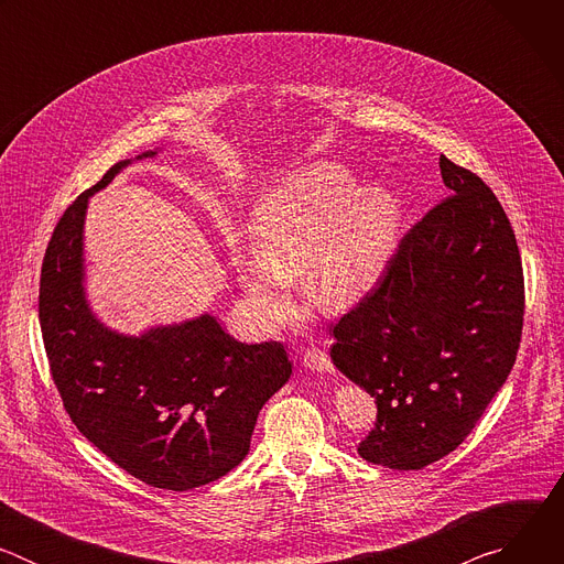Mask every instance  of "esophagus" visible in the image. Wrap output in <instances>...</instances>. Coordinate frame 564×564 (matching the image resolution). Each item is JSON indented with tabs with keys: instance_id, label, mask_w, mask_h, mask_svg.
<instances>
[{
	"instance_id": "1",
	"label": "esophagus",
	"mask_w": 564,
	"mask_h": 564,
	"mask_svg": "<svg viewBox=\"0 0 564 564\" xmlns=\"http://www.w3.org/2000/svg\"><path fill=\"white\" fill-rule=\"evenodd\" d=\"M303 366L310 370H316V372H335V366H333L328 352L321 350L318 346H310L303 352Z\"/></svg>"
}]
</instances>
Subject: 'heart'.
<instances>
[{
  "label": "heart",
  "instance_id": "obj_1",
  "mask_svg": "<svg viewBox=\"0 0 564 564\" xmlns=\"http://www.w3.org/2000/svg\"><path fill=\"white\" fill-rule=\"evenodd\" d=\"M397 203L381 187H355L337 163L307 165L272 185L254 207V248L234 259L238 281L270 324L296 314L305 276L326 310L352 305L375 281L397 227Z\"/></svg>",
  "mask_w": 564,
  "mask_h": 564
}]
</instances>
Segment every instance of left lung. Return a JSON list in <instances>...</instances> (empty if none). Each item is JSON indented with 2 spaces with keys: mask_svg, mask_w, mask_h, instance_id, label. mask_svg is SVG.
I'll return each instance as SVG.
<instances>
[{
  "mask_svg": "<svg viewBox=\"0 0 564 564\" xmlns=\"http://www.w3.org/2000/svg\"><path fill=\"white\" fill-rule=\"evenodd\" d=\"M448 196L404 236L377 285L330 326L335 366L377 401L364 459L417 470L451 451L507 381L522 337L513 227L477 174L440 155Z\"/></svg>",
  "mask_w": 564,
  "mask_h": 564,
  "instance_id": "8db88e82",
  "label": "left lung"
}]
</instances>
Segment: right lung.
Masks as SVG:
<instances>
[{
  "label": "right lung",
  "mask_w": 564,
  "mask_h": 564,
  "mask_svg": "<svg viewBox=\"0 0 564 564\" xmlns=\"http://www.w3.org/2000/svg\"><path fill=\"white\" fill-rule=\"evenodd\" d=\"M127 165L79 194L53 229L40 276L42 339L77 431L144 485L189 491L243 462L259 411L292 364L281 341L240 344L209 314L140 337L118 335L91 314L85 212L89 196Z\"/></svg>",
  "instance_id": "right-lung-1"
}]
</instances>
